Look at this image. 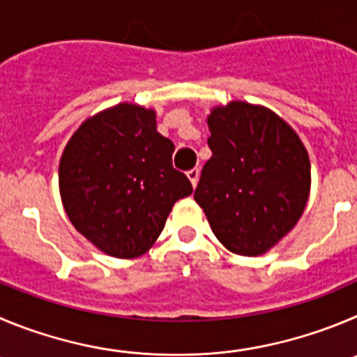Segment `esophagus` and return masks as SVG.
<instances>
[{"label":"esophagus","mask_w":357,"mask_h":357,"mask_svg":"<svg viewBox=\"0 0 357 357\" xmlns=\"http://www.w3.org/2000/svg\"><path fill=\"white\" fill-rule=\"evenodd\" d=\"M199 174H201V172H199V169L195 167V169H190L188 172H186V176H188V179H190V183H192V186H197V183H199Z\"/></svg>","instance_id":"esophagus-1"}]
</instances>
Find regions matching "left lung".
<instances>
[{
	"label": "left lung",
	"instance_id": "1",
	"mask_svg": "<svg viewBox=\"0 0 357 357\" xmlns=\"http://www.w3.org/2000/svg\"><path fill=\"white\" fill-rule=\"evenodd\" d=\"M211 158L194 199L229 252L266 254L294 229L312 185L296 130L264 105L232 100L208 116Z\"/></svg>",
	"mask_w": 357,
	"mask_h": 357
}]
</instances>
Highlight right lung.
Listing matches in <instances>:
<instances>
[{"mask_svg":"<svg viewBox=\"0 0 357 357\" xmlns=\"http://www.w3.org/2000/svg\"><path fill=\"white\" fill-rule=\"evenodd\" d=\"M172 153L155 109L123 102L82 121L59 160V195L75 231L111 257L146 254L172 206L192 194Z\"/></svg>","mask_w":357,"mask_h":357,"instance_id":"add662e5","label":"right lung"}]
</instances>
